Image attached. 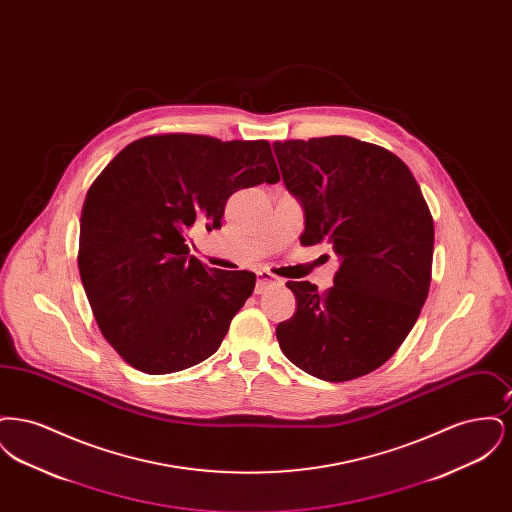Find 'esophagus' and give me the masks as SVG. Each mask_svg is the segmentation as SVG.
Here are the masks:
<instances>
[{
  "label": "esophagus",
  "instance_id": "obj_1",
  "mask_svg": "<svg viewBox=\"0 0 512 512\" xmlns=\"http://www.w3.org/2000/svg\"><path fill=\"white\" fill-rule=\"evenodd\" d=\"M280 284V280L274 276V274H270L267 270H261V272H257V286H255V293H263L270 286H278Z\"/></svg>",
  "mask_w": 512,
  "mask_h": 512
}]
</instances>
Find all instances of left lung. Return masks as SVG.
<instances>
[{
	"mask_svg": "<svg viewBox=\"0 0 512 512\" xmlns=\"http://www.w3.org/2000/svg\"><path fill=\"white\" fill-rule=\"evenodd\" d=\"M288 192L301 203V244L332 245L334 286L288 282L297 311L276 328L284 355L311 376L347 382L384 365L428 297L434 220L409 167L349 136L274 142Z\"/></svg>",
	"mask_w": 512,
	"mask_h": 512,
	"instance_id": "8db88e82",
	"label": "left lung"
}]
</instances>
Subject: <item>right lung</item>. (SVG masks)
I'll return each mask as SVG.
<instances>
[{
	"mask_svg": "<svg viewBox=\"0 0 512 512\" xmlns=\"http://www.w3.org/2000/svg\"><path fill=\"white\" fill-rule=\"evenodd\" d=\"M270 144L197 134L124 147L90 186L78 270L99 330L128 365L171 374L211 357L255 288V272L190 257L194 224L220 228L226 199L276 184Z\"/></svg>",
	"mask_w": 512,
	"mask_h": 512,
	"instance_id": "1",
	"label": "right lung"
}]
</instances>
